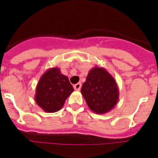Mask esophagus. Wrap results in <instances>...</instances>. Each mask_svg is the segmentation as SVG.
Returning <instances> with one entry per match:
<instances>
[{"label":"esophagus","mask_w":158,"mask_h":158,"mask_svg":"<svg viewBox=\"0 0 158 158\" xmlns=\"http://www.w3.org/2000/svg\"><path fill=\"white\" fill-rule=\"evenodd\" d=\"M81 86H82V85H81L80 82H78V83L74 85V89H76V90H79L81 89Z\"/></svg>","instance_id":"34e87169"}]
</instances>
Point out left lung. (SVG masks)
Masks as SVG:
<instances>
[{
	"mask_svg": "<svg viewBox=\"0 0 158 158\" xmlns=\"http://www.w3.org/2000/svg\"><path fill=\"white\" fill-rule=\"evenodd\" d=\"M81 93L88 107L98 114L109 112L119 99V89L114 78L106 69L98 67L89 71Z\"/></svg>",
	"mask_w": 158,
	"mask_h": 158,
	"instance_id": "8db88e82",
	"label": "left lung"
}]
</instances>
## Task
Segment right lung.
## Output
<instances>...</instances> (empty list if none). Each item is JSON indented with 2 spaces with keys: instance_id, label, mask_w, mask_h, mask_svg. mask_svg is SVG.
<instances>
[{
  "instance_id": "1",
  "label": "right lung",
  "mask_w": 158,
  "mask_h": 158,
  "mask_svg": "<svg viewBox=\"0 0 158 158\" xmlns=\"http://www.w3.org/2000/svg\"><path fill=\"white\" fill-rule=\"evenodd\" d=\"M74 91L69 78L59 68L48 69L41 76L36 86L35 99L46 113H56L63 107L65 100Z\"/></svg>"
}]
</instances>
